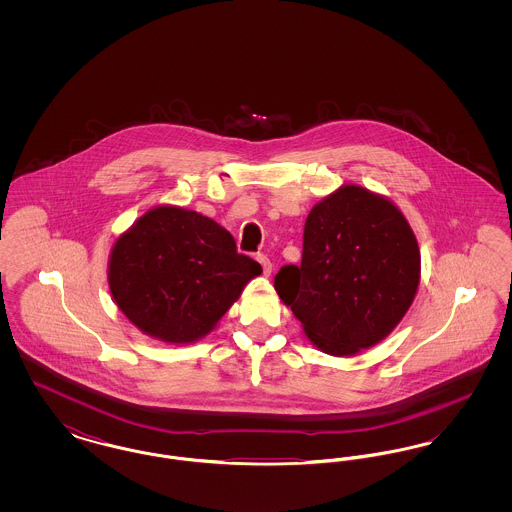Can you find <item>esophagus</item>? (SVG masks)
Wrapping results in <instances>:
<instances>
[{"mask_svg":"<svg viewBox=\"0 0 512 512\" xmlns=\"http://www.w3.org/2000/svg\"><path fill=\"white\" fill-rule=\"evenodd\" d=\"M257 261H259L261 267H263V274L270 276V274H272V263H270V259H268L267 255H259Z\"/></svg>","mask_w":512,"mask_h":512,"instance_id":"esophagus-1","label":"esophagus"}]
</instances>
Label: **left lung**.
Wrapping results in <instances>:
<instances>
[{
    "instance_id": "left-lung-1",
    "label": "left lung",
    "mask_w": 512,
    "mask_h": 512,
    "mask_svg": "<svg viewBox=\"0 0 512 512\" xmlns=\"http://www.w3.org/2000/svg\"><path fill=\"white\" fill-rule=\"evenodd\" d=\"M420 284L413 228L386 195L343 184L311 209L301 265H286L274 290L309 341L351 357L388 338Z\"/></svg>"
}]
</instances>
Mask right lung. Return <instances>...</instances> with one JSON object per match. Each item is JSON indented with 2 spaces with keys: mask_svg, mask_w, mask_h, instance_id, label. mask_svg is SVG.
Here are the masks:
<instances>
[{
  "mask_svg": "<svg viewBox=\"0 0 512 512\" xmlns=\"http://www.w3.org/2000/svg\"><path fill=\"white\" fill-rule=\"evenodd\" d=\"M261 265L236 251L219 222L178 205L146 211L115 240L111 297L140 332L188 345L213 332Z\"/></svg>",
  "mask_w": 512,
  "mask_h": 512,
  "instance_id": "1",
  "label": "right lung"
}]
</instances>
